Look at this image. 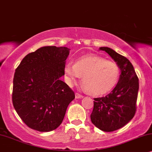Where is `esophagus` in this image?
<instances>
[{"label": "esophagus", "mask_w": 152, "mask_h": 152, "mask_svg": "<svg viewBox=\"0 0 152 152\" xmlns=\"http://www.w3.org/2000/svg\"><path fill=\"white\" fill-rule=\"evenodd\" d=\"M75 96H76V99H82L83 97V95L78 94V93H76V94H75Z\"/></svg>", "instance_id": "esophagus-1"}]
</instances>
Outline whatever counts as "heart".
<instances>
[{
    "label": "heart",
    "mask_w": 152,
    "mask_h": 152,
    "mask_svg": "<svg viewBox=\"0 0 152 152\" xmlns=\"http://www.w3.org/2000/svg\"><path fill=\"white\" fill-rule=\"evenodd\" d=\"M66 83L73 86L83 76L85 89L91 94L101 95L113 90L120 76V69L114 62L97 56L78 58L75 64L66 63L64 67Z\"/></svg>",
    "instance_id": "1"
}]
</instances>
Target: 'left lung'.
<instances>
[{"label": "left lung", "instance_id": "1", "mask_svg": "<svg viewBox=\"0 0 152 152\" xmlns=\"http://www.w3.org/2000/svg\"><path fill=\"white\" fill-rule=\"evenodd\" d=\"M118 64L120 76L115 88L106 96L94 99L90 115L95 126L106 132L122 128L134 117L139 89L138 78L130 61L112 48L100 47Z\"/></svg>", "mask_w": 152, "mask_h": 152}]
</instances>
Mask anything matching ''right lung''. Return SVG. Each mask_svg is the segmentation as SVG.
<instances>
[{
  "label": "right lung",
  "mask_w": 152,
  "mask_h": 152,
  "mask_svg": "<svg viewBox=\"0 0 152 152\" xmlns=\"http://www.w3.org/2000/svg\"><path fill=\"white\" fill-rule=\"evenodd\" d=\"M69 48L44 46L25 56L13 80L14 108L30 129L48 132L61 124L74 92L60 80Z\"/></svg>",
  "instance_id": "1"
}]
</instances>
